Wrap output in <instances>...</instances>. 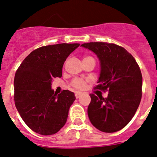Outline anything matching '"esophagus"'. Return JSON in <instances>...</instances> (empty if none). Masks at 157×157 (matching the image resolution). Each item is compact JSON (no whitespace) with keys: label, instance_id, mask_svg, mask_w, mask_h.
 <instances>
[{"label":"esophagus","instance_id":"esophagus-1","mask_svg":"<svg viewBox=\"0 0 157 157\" xmlns=\"http://www.w3.org/2000/svg\"><path fill=\"white\" fill-rule=\"evenodd\" d=\"M81 95H82V93H80V92H76L75 93L76 98H79Z\"/></svg>","mask_w":157,"mask_h":157}]
</instances>
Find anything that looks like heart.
I'll list each match as a JSON object with an SVG mask.
<instances>
[{
	"instance_id": "obj_1",
	"label": "heart",
	"mask_w": 157,
	"mask_h": 157,
	"mask_svg": "<svg viewBox=\"0 0 157 157\" xmlns=\"http://www.w3.org/2000/svg\"><path fill=\"white\" fill-rule=\"evenodd\" d=\"M90 57L91 56H85L84 59H86V58H90ZM88 81H89L88 80H83V79L82 78H75L72 80L71 86L74 88H75V89H79V90H81V89H83L84 88L86 87Z\"/></svg>"
}]
</instances>
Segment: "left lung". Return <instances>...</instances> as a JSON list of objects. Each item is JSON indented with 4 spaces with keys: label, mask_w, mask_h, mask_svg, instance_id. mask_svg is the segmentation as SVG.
<instances>
[{
    "label": "left lung",
    "mask_w": 157,
    "mask_h": 157,
    "mask_svg": "<svg viewBox=\"0 0 157 157\" xmlns=\"http://www.w3.org/2000/svg\"><path fill=\"white\" fill-rule=\"evenodd\" d=\"M81 46L97 54L101 63L98 84L94 89L108 92L106 98L90 94L89 120L102 132L118 131L131 121L140 104V68L126 49L113 43L89 42Z\"/></svg>",
    "instance_id": "1"
}]
</instances>
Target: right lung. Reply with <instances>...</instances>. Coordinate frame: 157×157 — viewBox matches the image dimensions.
I'll use <instances>...</instances> for the list:
<instances>
[{
    "instance_id": "right-lung-1",
    "label": "right lung",
    "mask_w": 157,
    "mask_h": 157,
    "mask_svg": "<svg viewBox=\"0 0 157 157\" xmlns=\"http://www.w3.org/2000/svg\"><path fill=\"white\" fill-rule=\"evenodd\" d=\"M79 46L78 43L42 46L33 51L15 72V106L33 131L53 135L66 123L70 106L76 99L75 93L63 90L57 95L51 89V82L62 77L65 61Z\"/></svg>"
}]
</instances>
